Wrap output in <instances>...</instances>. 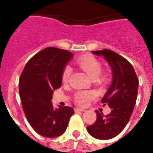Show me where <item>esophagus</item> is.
<instances>
[{
	"mask_svg": "<svg viewBox=\"0 0 153 153\" xmlns=\"http://www.w3.org/2000/svg\"><path fill=\"white\" fill-rule=\"evenodd\" d=\"M85 110L83 109V108H78V107H75L74 108V111L75 112H79V111H84Z\"/></svg>",
	"mask_w": 153,
	"mask_h": 153,
	"instance_id": "esophagus-1",
	"label": "esophagus"
}]
</instances>
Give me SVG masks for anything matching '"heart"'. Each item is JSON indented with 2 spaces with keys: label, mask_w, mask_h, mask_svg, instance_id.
I'll return each mask as SVG.
<instances>
[{
  "label": "heart",
  "mask_w": 153,
  "mask_h": 153,
  "mask_svg": "<svg viewBox=\"0 0 153 153\" xmlns=\"http://www.w3.org/2000/svg\"><path fill=\"white\" fill-rule=\"evenodd\" d=\"M77 65L84 70L90 77L93 79L99 78L101 79H104L106 78L105 74H102V64L99 60H97L95 57L92 56H83L79 57L76 61ZM71 74V70L70 67L66 66L64 69L61 79L64 83H66L69 80ZM96 97V93L92 91H78L74 94V102L78 106H87L91 100Z\"/></svg>",
  "instance_id": "b5f03b06"
}]
</instances>
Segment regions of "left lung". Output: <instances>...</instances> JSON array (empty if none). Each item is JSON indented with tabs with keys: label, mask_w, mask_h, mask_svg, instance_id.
I'll return each mask as SVG.
<instances>
[{
	"label": "left lung",
	"mask_w": 153,
	"mask_h": 153,
	"mask_svg": "<svg viewBox=\"0 0 153 153\" xmlns=\"http://www.w3.org/2000/svg\"><path fill=\"white\" fill-rule=\"evenodd\" d=\"M93 54L103 56L111 67L113 81L109 90L102 99L111 111L104 115L96 111L97 120L87 130L93 138L111 139L125 128L134 108L138 95V79L131 64L119 54L109 49L93 51Z\"/></svg>",
	"instance_id": "obj_1"
}]
</instances>
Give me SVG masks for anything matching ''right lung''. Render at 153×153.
Masks as SVG:
<instances>
[{
  "label": "right lung",
  "instance_id": "1",
  "mask_svg": "<svg viewBox=\"0 0 153 153\" xmlns=\"http://www.w3.org/2000/svg\"><path fill=\"white\" fill-rule=\"evenodd\" d=\"M73 56L69 51L47 47L35 54L25 65L19 88L23 109L32 128L47 138L65 133L74 111L72 107L53 108L54 90L62 83L61 74Z\"/></svg>",
  "mask_w": 153,
  "mask_h": 153
}]
</instances>
